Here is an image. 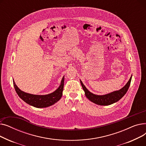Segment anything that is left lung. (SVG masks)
<instances>
[{
  "instance_id": "left-lung-1",
  "label": "left lung",
  "mask_w": 146,
  "mask_h": 146,
  "mask_svg": "<svg viewBox=\"0 0 146 146\" xmlns=\"http://www.w3.org/2000/svg\"><path fill=\"white\" fill-rule=\"evenodd\" d=\"M132 76L131 78L129 79L128 82L127 83L126 85L121 88L119 90H116L112 92L111 93L103 95H98L94 94L90 91L88 90V89L86 88V86L83 85L82 82L80 80L81 85L82 86V88L83 90L85 91V94L86 96V98L90 100L91 102L93 103H95L99 105H110L113 103H115L118 102L119 99H121L122 97H123L125 94L127 93V92L129 88V86L130 85V83L131 81Z\"/></svg>"
}]
</instances>
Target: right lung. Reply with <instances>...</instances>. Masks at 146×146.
Segmentation results:
<instances>
[{"instance_id":"1","label":"right lung","mask_w":146,"mask_h":146,"mask_svg":"<svg viewBox=\"0 0 146 146\" xmlns=\"http://www.w3.org/2000/svg\"><path fill=\"white\" fill-rule=\"evenodd\" d=\"M64 82V76H63L62 80L61 81L60 85L55 91H54L53 92L47 95H38L28 94L21 90L17 86L15 81L13 79L15 89L16 90V92L17 93L19 98L29 105H31L35 107V108H46V107L51 106L60 100L63 95Z\"/></svg>"}]
</instances>
